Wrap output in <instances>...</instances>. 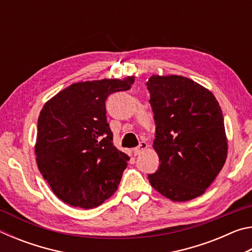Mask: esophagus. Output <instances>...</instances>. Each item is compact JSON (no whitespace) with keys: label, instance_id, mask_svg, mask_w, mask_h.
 <instances>
[{"label":"esophagus","instance_id":"1","mask_svg":"<svg viewBox=\"0 0 252 252\" xmlns=\"http://www.w3.org/2000/svg\"><path fill=\"white\" fill-rule=\"evenodd\" d=\"M148 148V144L146 142H141L139 144V147H136L133 149V152H134V156H139L141 155V153L146 150V149Z\"/></svg>","mask_w":252,"mask_h":252}]
</instances>
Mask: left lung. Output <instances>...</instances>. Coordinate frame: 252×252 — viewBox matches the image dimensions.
Returning <instances> with one entry per match:
<instances>
[{"instance_id":"obj_1","label":"left lung","mask_w":252,"mask_h":252,"mask_svg":"<svg viewBox=\"0 0 252 252\" xmlns=\"http://www.w3.org/2000/svg\"><path fill=\"white\" fill-rule=\"evenodd\" d=\"M147 87L160 161L149 182L172 201H189L204 193L227 159L222 111L208 89L185 76L152 75Z\"/></svg>"}]
</instances>
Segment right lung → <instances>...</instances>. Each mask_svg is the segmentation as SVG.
I'll return each mask as SVG.
<instances>
[{"mask_svg": "<svg viewBox=\"0 0 252 252\" xmlns=\"http://www.w3.org/2000/svg\"><path fill=\"white\" fill-rule=\"evenodd\" d=\"M134 76L73 83L50 99L37 120L36 163L59 199L92 209L118 189L130 160L114 147L105 101Z\"/></svg>", "mask_w": 252, "mask_h": 252, "instance_id": "obj_1", "label": "right lung"}]
</instances>
